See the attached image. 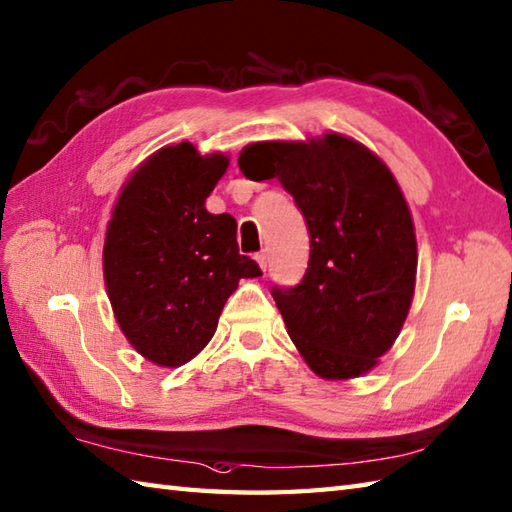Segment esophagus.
Instances as JSON below:
<instances>
[{
	"instance_id": "1",
	"label": "esophagus",
	"mask_w": 512,
	"mask_h": 512,
	"mask_svg": "<svg viewBox=\"0 0 512 512\" xmlns=\"http://www.w3.org/2000/svg\"><path fill=\"white\" fill-rule=\"evenodd\" d=\"M255 259H257V264H259V268H262V270H266V266H268V255H266V250H259V253L255 255Z\"/></svg>"
}]
</instances>
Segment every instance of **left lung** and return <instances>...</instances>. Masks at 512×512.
I'll return each mask as SVG.
<instances>
[{
  "mask_svg": "<svg viewBox=\"0 0 512 512\" xmlns=\"http://www.w3.org/2000/svg\"><path fill=\"white\" fill-rule=\"evenodd\" d=\"M250 180L277 178L310 233L306 275L273 286L290 339L323 378L369 372L407 319L416 235L391 171L354 140L255 143L239 154Z\"/></svg>",
  "mask_w": 512,
  "mask_h": 512,
  "instance_id": "8db88e82",
  "label": "left lung"
}]
</instances>
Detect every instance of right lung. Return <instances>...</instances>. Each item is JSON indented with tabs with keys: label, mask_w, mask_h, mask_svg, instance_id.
Masks as SVG:
<instances>
[{
	"label": "right lung",
	"mask_w": 512,
	"mask_h": 512,
	"mask_svg": "<svg viewBox=\"0 0 512 512\" xmlns=\"http://www.w3.org/2000/svg\"><path fill=\"white\" fill-rule=\"evenodd\" d=\"M228 158L200 156L189 143L156 151L118 198L103 248L116 321L147 361L178 367L215 334L242 277H259L239 255L233 215L206 211Z\"/></svg>",
	"instance_id": "1"
}]
</instances>
